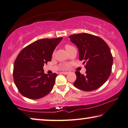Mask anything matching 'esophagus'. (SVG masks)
Returning <instances> with one entry per match:
<instances>
[{
  "instance_id": "esophagus-1",
  "label": "esophagus",
  "mask_w": 128,
  "mask_h": 128,
  "mask_svg": "<svg viewBox=\"0 0 128 128\" xmlns=\"http://www.w3.org/2000/svg\"><path fill=\"white\" fill-rule=\"evenodd\" d=\"M61 73H62V74H64V75H67V74H68V72H61Z\"/></svg>"
}]
</instances>
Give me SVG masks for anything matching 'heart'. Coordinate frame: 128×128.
I'll list each match as a JSON object with an SVG mask.
<instances>
[{
	"label": "heart",
	"mask_w": 128,
	"mask_h": 128,
	"mask_svg": "<svg viewBox=\"0 0 128 128\" xmlns=\"http://www.w3.org/2000/svg\"><path fill=\"white\" fill-rule=\"evenodd\" d=\"M65 47H66V50H67V51L68 52L69 51L71 50V49L74 48V46H71V45H70V44H66Z\"/></svg>",
	"instance_id": "1"
}]
</instances>
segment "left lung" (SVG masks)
I'll return each instance as SVG.
<instances>
[{
  "label": "left lung",
  "instance_id": "obj_1",
  "mask_svg": "<svg viewBox=\"0 0 128 128\" xmlns=\"http://www.w3.org/2000/svg\"><path fill=\"white\" fill-rule=\"evenodd\" d=\"M79 51V59L84 61L86 74L76 71L74 86L85 91L98 89L110 77L113 57L110 47L104 40L88 33H80L69 36Z\"/></svg>",
  "mask_w": 128,
  "mask_h": 128
}]
</instances>
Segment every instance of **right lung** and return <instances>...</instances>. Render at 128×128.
I'll return each instance as SVG.
<instances>
[{"label":"right lung","instance_id":"add662e5","mask_svg":"<svg viewBox=\"0 0 128 128\" xmlns=\"http://www.w3.org/2000/svg\"><path fill=\"white\" fill-rule=\"evenodd\" d=\"M62 37L44 38L24 48L17 57L13 68L14 84L23 96L32 100L50 92L57 74H44L43 66L52 60L54 49Z\"/></svg>","mask_w":128,"mask_h":128}]
</instances>
